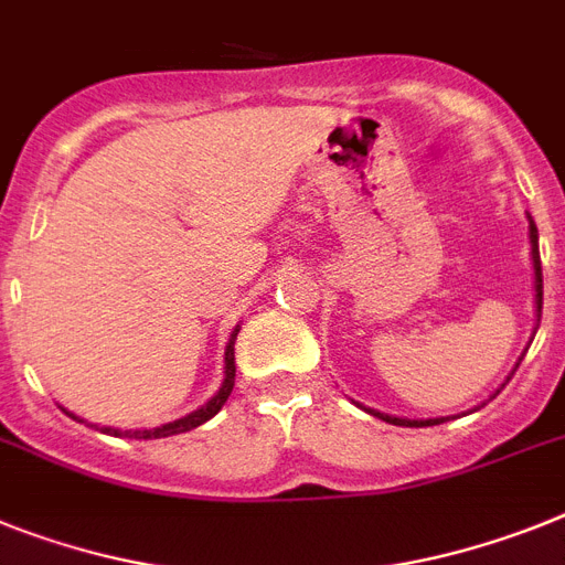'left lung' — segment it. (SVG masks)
Segmentation results:
<instances>
[{
	"label": "left lung",
	"instance_id": "8db88e82",
	"mask_svg": "<svg viewBox=\"0 0 565 565\" xmlns=\"http://www.w3.org/2000/svg\"><path fill=\"white\" fill-rule=\"evenodd\" d=\"M529 241H532V264H534V305H537V324H540V312H543V269H540V246H537V226H534L532 215H529ZM520 367V362H516ZM511 379V376H509ZM500 393V391H497ZM359 405V402H355ZM364 407V405H359ZM367 414L379 416V419L391 422V425H402V428H428V425H443L448 422V416L443 419H402V416H387V414H379L373 407H364Z\"/></svg>",
	"mask_w": 565,
	"mask_h": 565
}]
</instances>
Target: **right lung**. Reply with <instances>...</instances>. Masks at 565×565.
Segmentation results:
<instances>
[{
  "label": "right lung",
  "mask_w": 565,
  "mask_h": 565,
  "mask_svg": "<svg viewBox=\"0 0 565 565\" xmlns=\"http://www.w3.org/2000/svg\"><path fill=\"white\" fill-rule=\"evenodd\" d=\"M238 330L241 327H235L230 335V344H226V353H224V382H221V387H217V393L212 396L210 402L203 407H198V411H192L189 416H183V419H174V422H166V425H160V428H149V430H120V428H99L103 434L108 436H129V439H163V436H174V434H186V430L198 428V425H203V422H210L212 416L224 407V402L230 399L232 387H235V339H238ZM65 411V407H63ZM68 414V411H65ZM71 419H79V416L68 414ZM83 422V419H79Z\"/></svg>",
  "instance_id": "right-lung-1"
}]
</instances>
